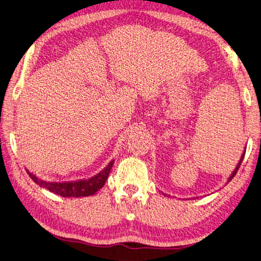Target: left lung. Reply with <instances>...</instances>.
Returning a JSON list of instances; mask_svg holds the SVG:
<instances>
[{
    "mask_svg": "<svg viewBox=\"0 0 261 261\" xmlns=\"http://www.w3.org/2000/svg\"><path fill=\"white\" fill-rule=\"evenodd\" d=\"M245 148H246V147H245ZM245 152H246V149L244 150V152H242V154H241V156H240V160H239V162H238V165L236 166L234 170L231 172V174H230V177L228 178V180H227V184H229V182H230V180H232V178L234 177L236 173H237L238 169H239V167H240V165H241V162H242V159H244V156H245ZM163 195H166V193H163Z\"/></svg>",
    "mask_w": 261,
    "mask_h": 261,
    "instance_id": "left-lung-1",
    "label": "left lung"
}]
</instances>
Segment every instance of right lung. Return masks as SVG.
<instances>
[{
	"label": "right lung",
	"instance_id": "1",
	"mask_svg": "<svg viewBox=\"0 0 261 261\" xmlns=\"http://www.w3.org/2000/svg\"><path fill=\"white\" fill-rule=\"evenodd\" d=\"M114 160H111L107 165L106 168L94 174L93 177L88 179H80L75 181H62V182H51V181H45L36 177L35 174L30 172L27 169V172L36 185L42 188H45L48 191L56 193L58 196L64 198H79V197H89L93 196L98 192L101 188L105 186L106 181L109 177Z\"/></svg>",
	"mask_w": 261,
	"mask_h": 261
}]
</instances>
